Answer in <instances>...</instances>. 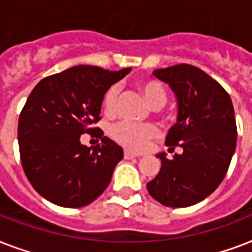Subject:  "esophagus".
<instances>
[{"label": "esophagus", "instance_id": "34e87169", "mask_svg": "<svg viewBox=\"0 0 252 252\" xmlns=\"http://www.w3.org/2000/svg\"><path fill=\"white\" fill-rule=\"evenodd\" d=\"M136 157H138L137 154L130 153V152H128V150L124 152V158H126V159H132V158H136Z\"/></svg>", "mask_w": 252, "mask_h": 252}]
</instances>
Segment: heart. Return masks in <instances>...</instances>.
<instances>
[{
    "label": "heart",
    "mask_w": 252,
    "mask_h": 252,
    "mask_svg": "<svg viewBox=\"0 0 252 252\" xmlns=\"http://www.w3.org/2000/svg\"><path fill=\"white\" fill-rule=\"evenodd\" d=\"M138 89L150 106L157 108L165 104L166 90L161 82L156 80H142L138 82ZM119 87L116 85L106 91L103 96V110L107 115H112L116 111ZM157 128L153 124H132V123L120 122L115 124L110 130L111 137L115 141L132 152L142 150L148 145L150 138L156 137Z\"/></svg>",
    "instance_id": "heart-1"
}]
</instances>
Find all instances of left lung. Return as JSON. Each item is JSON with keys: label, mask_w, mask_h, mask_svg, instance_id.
I'll use <instances>...</instances> for the list:
<instances>
[{"label": "left lung", "mask_w": 252, "mask_h": 252, "mask_svg": "<svg viewBox=\"0 0 252 252\" xmlns=\"http://www.w3.org/2000/svg\"><path fill=\"white\" fill-rule=\"evenodd\" d=\"M154 77L170 86L178 103L176 123L168 130L172 159L158 153L161 168L146 184L162 205L186 208L203 201L226 175L237 145L233 103L225 89L201 69L188 64L156 69Z\"/></svg>", "instance_id": "8db88e82"}]
</instances>
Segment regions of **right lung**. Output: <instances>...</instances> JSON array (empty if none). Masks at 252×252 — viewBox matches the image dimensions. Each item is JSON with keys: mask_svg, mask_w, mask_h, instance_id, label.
Listing matches in <instances>:
<instances>
[{"mask_svg": "<svg viewBox=\"0 0 252 252\" xmlns=\"http://www.w3.org/2000/svg\"><path fill=\"white\" fill-rule=\"evenodd\" d=\"M130 72L77 65L45 77L33 87L18 122V142L25 174L45 200L65 208L89 205L108 187L123 148L100 136L87 148L81 134L99 120L103 96Z\"/></svg>", "mask_w": 252, "mask_h": 252, "instance_id": "obj_1", "label": "right lung"}]
</instances>
